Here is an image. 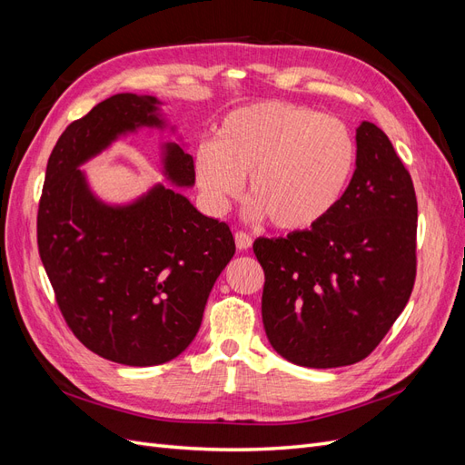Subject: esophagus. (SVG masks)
Here are the masks:
<instances>
[{
	"label": "esophagus",
	"mask_w": 465,
	"mask_h": 465,
	"mask_svg": "<svg viewBox=\"0 0 465 465\" xmlns=\"http://www.w3.org/2000/svg\"><path fill=\"white\" fill-rule=\"evenodd\" d=\"M234 242H236L238 250H248L252 246V238L246 232L238 231V232H234Z\"/></svg>",
	"instance_id": "34e87169"
}]
</instances>
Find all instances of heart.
<instances>
[{"label": "heart", "instance_id": "obj_1", "mask_svg": "<svg viewBox=\"0 0 465 465\" xmlns=\"http://www.w3.org/2000/svg\"><path fill=\"white\" fill-rule=\"evenodd\" d=\"M359 161L355 135L318 110L279 101L224 116L213 142L195 151L193 178L215 213L236 198L246 176L248 213L287 232L312 231L340 207Z\"/></svg>", "mask_w": 465, "mask_h": 465}]
</instances>
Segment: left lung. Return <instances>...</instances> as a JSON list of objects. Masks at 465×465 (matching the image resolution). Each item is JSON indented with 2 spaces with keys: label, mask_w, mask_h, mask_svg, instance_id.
I'll list each match as a JSON object with an SVG mask.
<instances>
[{
  "label": "left lung",
  "mask_w": 465,
  "mask_h": 465,
  "mask_svg": "<svg viewBox=\"0 0 465 465\" xmlns=\"http://www.w3.org/2000/svg\"><path fill=\"white\" fill-rule=\"evenodd\" d=\"M355 139L357 171L330 219L254 242L265 273V335L299 367L335 369L369 357L415 283L411 176L378 125L362 122Z\"/></svg>",
  "instance_id": "1"
}]
</instances>
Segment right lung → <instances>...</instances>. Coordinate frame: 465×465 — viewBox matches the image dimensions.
<instances>
[{"label": "right lung", "instance_id": "right-lung-1", "mask_svg": "<svg viewBox=\"0 0 465 465\" xmlns=\"http://www.w3.org/2000/svg\"><path fill=\"white\" fill-rule=\"evenodd\" d=\"M161 104L120 93L69 124L48 159L38 205L40 260L67 326L93 353L128 367L168 362L193 341L236 250L229 224L205 217L176 190L154 184L112 205L81 171L122 135L164 130ZM161 151L164 178L192 188V154L178 143Z\"/></svg>", "mask_w": 465, "mask_h": 465}]
</instances>
